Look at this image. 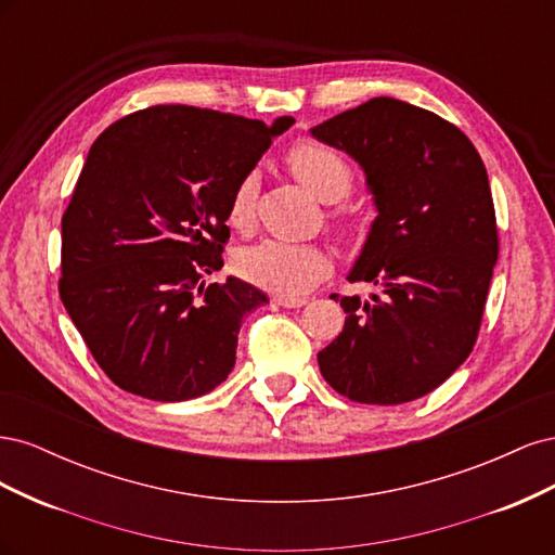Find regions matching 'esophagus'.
Returning a JSON list of instances; mask_svg holds the SVG:
<instances>
[{
  "label": "esophagus",
  "mask_w": 555,
  "mask_h": 555,
  "mask_svg": "<svg viewBox=\"0 0 555 555\" xmlns=\"http://www.w3.org/2000/svg\"><path fill=\"white\" fill-rule=\"evenodd\" d=\"M273 300L282 308H304L308 304V298L304 296H275Z\"/></svg>",
  "instance_id": "34e87169"
}]
</instances>
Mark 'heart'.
<instances>
[{"label":"heart","instance_id":"obj_1","mask_svg":"<svg viewBox=\"0 0 555 555\" xmlns=\"http://www.w3.org/2000/svg\"><path fill=\"white\" fill-rule=\"evenodd\" d=\"M292 173L324 204H335L349 196L354 173L347 159L331 145L304 139L296 141L287 155ZM255 176H245L231 192L227 206V222L231 229L247 231L255 220ZM238 273L257 287L275 292L280 296H294L310 289L317 280H322L331 257L324 247L312 243H287V241H261L243 247L236 257Z\"/></svg>","mask_w":555,"mask_h":555}]
</instances>
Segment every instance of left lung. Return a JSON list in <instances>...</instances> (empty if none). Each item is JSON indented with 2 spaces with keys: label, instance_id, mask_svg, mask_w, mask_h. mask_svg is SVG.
I'll list each match as a JSON object with an SVG mask.
<instances>
[{
  "label": "left lung",
  "instance_id": "left-lung-1",
  "mask_svg": "<svg viewBox=\"0 0 555 555\" xmlns=\"http://www.w3.org/2000/svg\"><path fill=\"white\" fill-rule=\"evenodd\" d=\"M312 137L363 166L379 215L349 282L382 287L371 304L340 298L345 328L317 354L319 371L365 405L422 398L479 335L498 261L486 166L456 125L391 96L331 117Z\"/></svg>",
  "mask_w": 555,
  "mask_h": 555
}]
</instances>
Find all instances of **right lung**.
Instances as JSON below:
<instances>
[{
  "label": "right lung",
  "mask_w": 555,
  "mask_h": 555,
  "mask_svg": "<svg viewBox=\"0 0 555 555\" xmlns=\"http://www.w3.org/2000/svg\"><path fill=\"white\" fill-rule=\"evenodd\" d=\"M294 117L159 104L99 133L62 215L60 298L99 367L150 400L204 396L236 363L251 284L224 266L227 206Z\"/></svg>",
  "instance_id": "1"
}]
</instances>
